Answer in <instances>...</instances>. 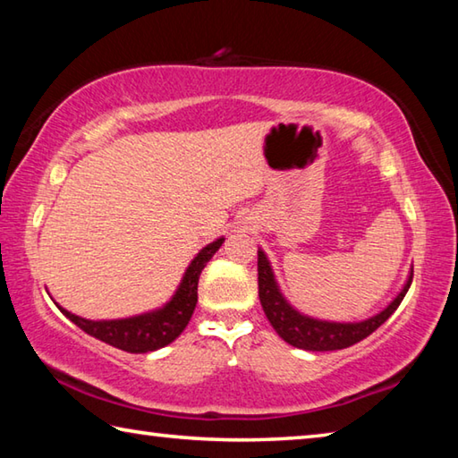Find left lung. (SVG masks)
Masks as SVG:
<instances>
[{
	"instance_id": "1",
	"label": "left lung",
	"mask_w": 458,
	"mask_h": 458,
	"mask_svg": "<svg viewBox=\"0 0 458 458\" xmlns=\"http://www.w3.org/2000/svg\"><path fill=\"white\" fill-rule=\"evenodd\" d=\"M410 284H412V273H410L408 283L398 297L394 299L382 313L371 317V319L360 321V323L317 321V319H311V317L297 313L289 303H286L275 283L273 270H270L265 252L259 250V297H260L262 311H265L267 319L270 321V325H273L278 335H281L286 344L299 347V350H307V352L345 350V347L366 339L369 333H374L379 325L387 319V317L396 311L398 305L402 303V299H404V294L408 293Z\"/></svg>"
}]
</instances>
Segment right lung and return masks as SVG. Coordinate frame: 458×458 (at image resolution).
Returning a JSON list of instances; mask_svg holds the SVG:
<instances>
[{"label": "right lung", "instance_id": "1", "mask_svg": "<svg viewBox=\"0 0 458 458\" xmlns=\"http://www.w3.org/2000/svg\"><path fill=\"white\" fill-rule=\"evenodd\" d=\"M222 242L224 238L216 240V242L208 244L204 250H199L198 257L191 260V265L185 270L183 281L174 294V299L164 309H159V311L119 321H89L64 311L62 307L60 311L72 323L79 325L82 331H87L89 335L105 341V344L117 347V350L129 353H147L159 350V347H165L174 339L180 337L185 325L190 323L193 309H196L198 303L199 275L208 265V260L222 246Z\"/></svg>", "mask_w": 458, "mask_h": 458}]
</instances>
